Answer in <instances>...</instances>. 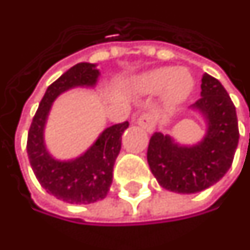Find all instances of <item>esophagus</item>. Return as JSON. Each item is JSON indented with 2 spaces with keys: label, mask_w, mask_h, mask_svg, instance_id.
<instances>
[{
  "label": "esophagus",
  "mask_w": 250,
  "mask_h": 250,
  "mask_svg": "<svg viewBox=\"0 0 250 250\" xmlns=\"http://www.w3.org/2000/svg\"><path fill=\"white\" fill-rule=\"evenodd\" d=\"M135 122L149 132H153V130H154L155 120L153 118V115H150V113H141L139 116L135 118Z\"/></svg>",
  "instance_id": "34e87169"
}]
</instances>
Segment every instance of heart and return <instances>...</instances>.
Listing matches in <instances>:
<instances>
[{
  "instance_id": "heart-1",
  "label": "heart",
  "mask_w": 250,
  "mask_h": 250,
  "mask_svg": "<svg viewBox=\"0 0 250 250\" xmlns=\"http://www.w3.org/2000/svg\"><path fill=\"white\" fill-rule=\"evenodd\" d=\"M195 80L188 70L174 67H160L143 74L137 83V89L145 95H158L164 92L169 105H177L191 95Z\"/></svg>"
}]
</instances>
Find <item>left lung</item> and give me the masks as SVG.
Segmentation results:
<instances>
[{"label":"left lung","instance_id":"left-lung-1","mask_svg":"<svg viewBox=\"0 0 250 250\" xmlns=\"http://www.w3.org/2000/svg\"><path fill=\"white\" fill-rule=\"evenodd\" d=\"M202 97L193 107L207 119V134L196 146H179L167 135L154 132L147 147V162L158 184L172 192L196 193L226 174L240 139L233 101L222 83L202 76Z\"/></svg>","mask_w":250,"mask_h":250}]
</instances>
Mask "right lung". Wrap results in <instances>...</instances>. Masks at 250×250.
I'll return each mask as SVG.
<instances>
[{
  "label": "right lung",
  "mask_w": 250,
  "mask_h": 250,
  "mask_svg": "<svg viewBox=\"0 0 250 250\" xmlns=\"http://www.w3.org/2000/svg\"><path fill=\"white\" fill-rule=\"evenodd\" d=\"M99 70L92 63H77L47 88L35 113L27 139V153L36 179L48 193L71 204H89L107 196L112 184L113 165L122 147L128 122L103 131L93 146L73 161H57L47 153L43 130L52 101L74 86H93Z\"/></svg>",
  "instance_id": "obj_1"
}]
</instances>
